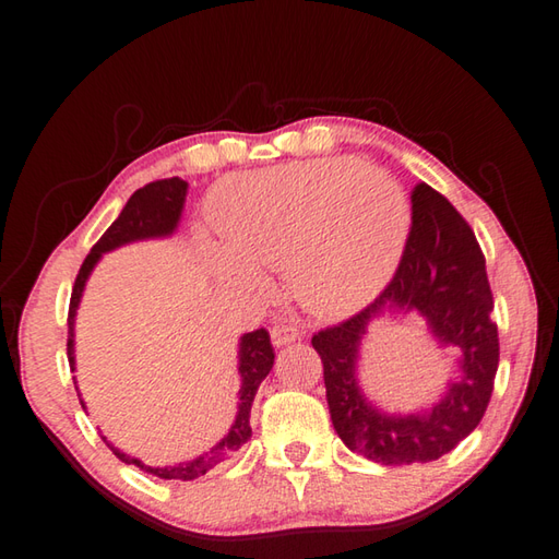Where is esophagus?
I'll return each mask as SVG.
<instances>
[{
  "instance_id": "34e87169",
  "label": "esophagus",
  "mask_w": 559,
  "mask_h": 559,
  "mask_svg": "<svg viewBox=\"0 0 559 559\" xmlns=\"http://www.w3.org/2000/svg\"><path fill=\"white\" fill-rule=\"evenodd\" d=\"M270 335H272V343H275L277 347H282V345H289L294 341H299L301 338V331L297 329V325H292V323H277V325H272Z\"/></svg>"
}]
</instances>
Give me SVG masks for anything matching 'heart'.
Segmentation results:
<instances>
[{
	"mask_svg": "<svg viewBox=\"0 0 559 559\" xmlns=\"http://www.w3.org/2000/svg\"><path fill=\"white\" fill-rule=\"evenodd\" d=\"M212 221L228 250L212 248L216 272L262 289L259 270H282L304 309L341 319L365 307L394 275L411 212L382 167L350 157L304 160L230 177Z\"/></svg>",
	"mask_w": 559,
	"mask_h": 559,
	"instance_id": "b5f03b06",
	"label": "heart"
}]
</instances>
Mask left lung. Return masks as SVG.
I'll return each instance as SVG.
<instances>
[{"instance_id": "left-lung-1", "label": "left lung", "mask_w": 559, "mask_h": 559, "mask_svg": "<svg viewBox=\"0 0 559 559\" xmlns=\"http://www.w3.org/2000/svg\"><path fill=\"white\" fill-rule=\"evenodd\" d=\"M384 308H416L437 337L463 355V372L428 415L386 417L366 404L354 382L356 345ZM487 260L475 230L428 185L411 189V226L394 277L362 311L313 333L331 420L343 443L382 465L448 455L479 426L499 370V331Z\"/></svg>"}]
</instances>
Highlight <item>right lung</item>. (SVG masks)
<instances>
[{"label":"right lung","instance_id":"obj_1","mask_svg":"<svg viewBox=\"0 0 559 559\" xmlns=\"http://www.w3.org/2000/svg\"><path fill=\"white\" fill-rule=\"evenodd\" d=\"M185 194H187V182L180 180V177H167V180H155L151 185L135 189L129 202H126V206L121 209L119 218H116L114 224L104 230V236L97 240V243L92 246L90 255L84 258L82 267L78 272L75 284H72V297H70V309H68V362L72 370H75V357H72V353H75V347H72V325H75V311L82 297L84 282H87L92 267L97 265L102 252L114 250L123 243H131V240L173 234L182 214ZM272 362H275V347H272L270 333L265 329L246 333L243 338H240L238 372L243 377V386H240V406H238L236 424L230 426L228 436L221 440V443H216L212 450L204 452V455H199L197 460L180 462V465H170V467H151V465H143L141 460L123 455V452L109 445L104 436L102 440L109 445V450L116 457L126 462V465H135L141 472H145V475H153L160 479H180V481H192L197 477H204L209 469H214L218 465V462L228 460L234 452L240 450V445L248 443V438L252 433L250 430L252 399H255L262 379L270 374Z\"/></svg>","mask_w":559,"mask_h":559}]
</instances>
